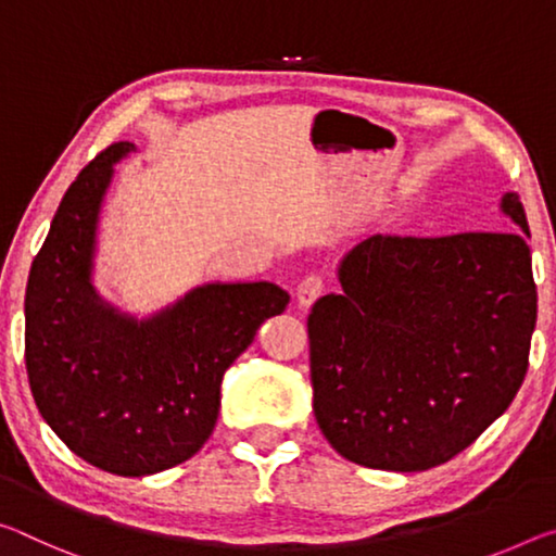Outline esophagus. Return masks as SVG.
I'll return each instance as SVG.
<instances>
[{"instance_id": "esophagus-1", "label": "esophagus", "mask_w": 556, "mask_h": 556, "mask_svg": "<svg viewBox=\"0 0 556 556\" xmlns=\"http://www.w3.org/2000/svg\"><path fill=\"white\" fill-rule=\"evenodd\" d=\"M324 279L319 275H306L302 279V285L296 287V299H299V306L306 309V306H312L316 299L324 294Z\"/></svg>"}]
</instances>
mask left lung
Listing matches in <instances>:
<instances>
[{"label": "left lung", "instance_id": "left-lung-1", "mask_svg": "<svg viewBox=\"0 0 556 556\" xmlns=\"http://www.w3.org/2000/svg\"><path fill=\"white\" fill-rule=\"evenodd\" d=\"M519 232L374 235L339 267V294L309 319L314 416L346 460L418 472L443 465L497 420L525 381L536 285Z\"/></svg>", "mask_w": 556, "mask_h": 556}]
</instances>
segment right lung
<instances>
[{"label": "right lung", "instance_id": "right-lung-1", "mask_svg": "<svg viewBox=\"0 0 556 556\" xmlns=\"http://www.w3.org/2000/svg\"><path fill=\"white\" fill-rule=\"evenodd\" d=\"M134 148L113 143L78 173L24 296V361L41 418L68 451L123 478L173 468L207 443L225 371L289 304L269 281H217L138 321L96 294L99 210L113 163Z\"/></svg>", "mask_w": 556, "mask_h": 556}]
</instances>
